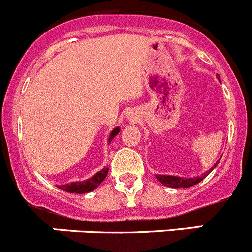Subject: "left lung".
Instances as JSON below:
<instances>
[{
  "mask_svg": "<svg viewBox=\"0 0 252 252\" xmlns=\"http://www.w3.org/2000/svg\"><path fill=\"white\" fill-rule=\"evenodd\" d=\"M220 160V159H219ZM219 163V161H218ZM218 163L214 166L218 165ZM214 168H211L210 170L206 171V174H204V176L208 175ZM203 176V178H204ZM203 178H190V179H185V178H179V176H171V175H157V179L161 183V184L166 185L169 188H190L192 185L200 183Z\"/></svg>",
  "mask_w": 252,
  "mask_h": 252,
  "instance_id": "obj_1",
  "label": "left lung"
}]
</instances>
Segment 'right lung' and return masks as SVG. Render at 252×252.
I'll use <instances>...</instances> for the list:
<instances>
[{"mask_svg": "<svg viewBox=\"0 0 252 252\" xmlns=\"http://www.w3.org/2000/svg\"><path fill=\"white\" fill-rule=\"evenodd\" d=\"M119 130H121L119 128L113 129L112 133H110L109 135V142L119 133ZM107 173H108V168H104L102 169L99 173H97L94 176H92L91 179L84 180V182L70 183V184H67V185H60L58 188H60L61 190H64V191L67 192H73V194H86V192H89L92 191V190L95 189V188H97L98 185L105 179Z\"/></svg>", "mask_w": 252, "mask_h": 252, "instance_id": "1", "label": "right lung"}]
</instances>
